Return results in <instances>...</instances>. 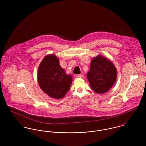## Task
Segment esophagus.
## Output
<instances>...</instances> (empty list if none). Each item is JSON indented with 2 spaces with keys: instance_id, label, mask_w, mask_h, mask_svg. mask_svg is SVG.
I'll use <instances>...</instances> for the list:
<instances>
[{
  "instance_id": "1",
  "label": "esophagus",
  "mask_w": 146,
  "mask_h": 146,
  "mask_svg": "<svg viewBox=\"0 0 146 146\" xmlns=\"http://www.w3.org/2000/svg\"><path fill=\"white\" fill-rule=\"evenodd\" d=\"M76 78H83V75H77Z\"/></svg>"
}]
</instances>
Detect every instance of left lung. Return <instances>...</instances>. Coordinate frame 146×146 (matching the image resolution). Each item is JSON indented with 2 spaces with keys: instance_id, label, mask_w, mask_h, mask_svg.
I'll list each match as a JSON object with an SVG mask.
<instances>
[{
  "instance_id": "8db88e82",
  "label": "left lung",
  "mask_w": 146,
  "mask_h": 146,
  "mask_svg": "<svg viewBox=\"0 0 146 146\" xmlns=\"http://www.w3.org/2000/svg\"><path fill=\"white\" fill-rule=\"evenodd\" d=\"M86 76L91 88L96 93H105L115 83L117 70L110 60L98 55L92 60Z\"/></svg>"
}]
</instances>
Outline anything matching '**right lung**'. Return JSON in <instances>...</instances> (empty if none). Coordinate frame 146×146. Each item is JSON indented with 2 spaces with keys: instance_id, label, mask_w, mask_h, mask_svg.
Segmentation results:
<instances>
[{
  "instance_id": "right-lung-1",
  "label": "right lung",
  "mask_w": 146,
  "mask_h": 146,
  "mask_svg": "<svg viewBox=\"0 0 146 146\" xmlns=\"http://www.w3.org/2000/svg\"><path fill=\"white\" fill-rule=\"evenodd\" d=\"M37 79L45 93L53 98L62 99L70 88L72 77L66 74L56 55L48 54L39 66Z\"/></svg>"
}]
</instances>
